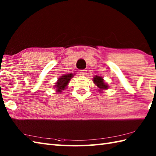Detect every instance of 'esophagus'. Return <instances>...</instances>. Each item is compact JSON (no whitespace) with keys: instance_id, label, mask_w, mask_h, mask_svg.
I'll return each instance as SVG.
<instances>
[{"instance_id":"1","label":"esophagus","mask_w":156,"mask_h":156,"mask_svg":"<svg viewBox=\"0 0 156 156\" xmlns=\"http://www.w3.org/2000/svg\"><path fill=\"white\" fill-rule=\"evenodd\" d=\"M86 74H87V70H80V75L85 76Z\"/></svg>"}]
</instances>
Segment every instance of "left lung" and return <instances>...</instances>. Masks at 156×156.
<instances>
[{
	"label": "left lung",
	"instance_id": "1",
	"mask_svg": "<svg viewBox=\"0 0 156 156\" xmlns=\"http://www.w3.org/2000/svg\"><path fill=\"white\" fill-rule=\"evenodd\" d=\"M93 80H94L93 81L95 83V84L97 85L99 88H100V90L108 88V85L105 83L103 79H102L101 76H94ZM100 91H101V90H100Z\"/></svg>",
	"mask_w": 156,
	"mask_h": 156
}]
</instances>
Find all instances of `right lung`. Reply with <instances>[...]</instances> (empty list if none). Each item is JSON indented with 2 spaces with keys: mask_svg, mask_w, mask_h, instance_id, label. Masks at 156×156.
Listing matches in <instances>:
<instances>
[{
  "mask_svg": "<svg viewBox=\"0 0 156 156\" xmlns=\"http://www.w3.org/2000/svg\"><path fill=\"white\" fill-rule=\"evenodd\" d=\"M72 74H66L64 76H61V78L58 79V80L56 82V85H55V88H57L59 92H61L62 90H64L65 87L67 86V84L69 83V80H71L72 78Z\"/></svg>",
  "mask_w": 156,
  "mask_h": 156,
  "instance_id": "1",
  "label": "right lung"
}]
</instances>
